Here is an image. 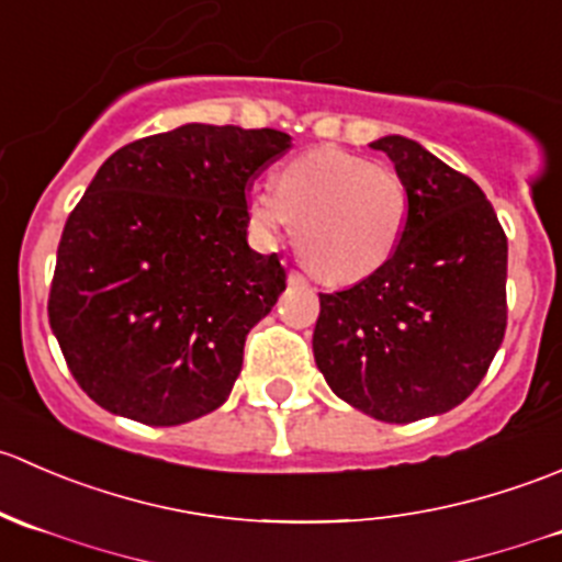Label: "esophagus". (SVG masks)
<instances>
[{"mask_svg": "<svg viewBox=\"0 0 562 562\" xmlns=\"http://www.w3.org/2000/svg\"><path fill=\"white\" fill-rule=\"evenodd\" d=\"M288 282H291V285H307L304 274H299V271H291V274H288Z\"/></svg>", "mask_w": 562, "mask_h": 562, "instance_id": "34e87169", "label": "esophagus"}]
</instances>
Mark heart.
Segmentation results:
<instances>
[{"instance_id": "1", "label": "heart", "mask_w": 562, "mask_h": 562, "mask_svg": "<svg viewBox=\"0 0 562 562\" xmlns=\"http://www.w3.org/2000/svg\"><path fill=\"white\" fill-rule=\"evenodd\" d=\"M405 181L391 168L337 146L293 157L274 176V190H255L247 214L266 236L296 225L304 263L331 285L367 280L394 258L407 228Z\"/></svg>"}]
</instances>
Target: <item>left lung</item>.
<instances>
[{
	"instance_id": "8db88e82",
	"label": "left lung",
	"mask_w": 562,
	"mask_h": 562,
	"mask_svg": "<svg viewBox=\"0 0 562 562\" xmlns=\"http://www.w3.org/2000/svg\"><path fill=\"white\" fill-rule=\"evenodd\" d=\"M405 181L394 258L348 291L321 293L317 370L339 400L389 424L468 400L506 334L508 241L481 187L405 135L372 140Z\"/></svg>"
}]
</instances>
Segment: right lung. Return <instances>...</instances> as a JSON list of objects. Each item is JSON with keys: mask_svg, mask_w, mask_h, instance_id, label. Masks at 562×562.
Here are the masks:
<instances>
[{"mask_svg": "<svg viewBox=\"0 0 562 562\" xmlns=\"http://www.w3.org/2000/svg\"><path fill=\"white\" fill-rule=\"evenodd\" d=\"M280 130L181 124L113 151L61 231L48 321L78 386L149 427L217 411L249 328L285 291L247 245V195Z\"/></svg>", "mask_w": 562, "mask_h": 562, "instance_id": "add662e5", "label": "right lung"}]
</instances>
